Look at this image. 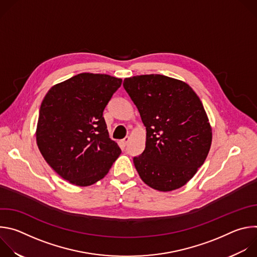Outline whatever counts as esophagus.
<instances>
[{
  "mask_svg": "<svg viewBox=\"0 0 257 257\" xmlns=\"http://www.w3.org/2000/svg\"><path fill=\"white\" fill-rule=\"evenodd\" d=\"M129 140H130V138L128 137V136H126L122 141H121V143L124 145V146H126L127 144H128V142H129Z\"/></svg>",
  "mask_w": 257,
  "mask_h": 257,
  "instance_id": "esophagus-1",
  "label": "esophagus"
}]
</instances>
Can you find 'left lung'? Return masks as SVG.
I'll return each instance as SVG.
<instances>
[{
	"mask_svg": "<svg viewBox=\"0 0 257 257\" xmlns=\"http://www.w3.org/2000/svg\"><path fill=\"white\" fill-rule=\"evenodd\" d=\"M123 86L146 128L145 150L133 158L141 180L164 192L184 186L211 144L201 100L187 83L160 74L125 78Z\"/></svg>",
	"mask_w": 257,
	"mask_h": 257,
	"instance_id": "obj_1",
	"label": "left lung"
}]
</instances>
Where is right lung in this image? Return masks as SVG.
<instances>
[{
    "instance_id": "1",
    "label": "right lung",
    "mask_w": 257,
    "mask_h": 257,
    "mask_svg": "<svg viewBox=\"0 0 257 257\" xmlns=\"http://www.w3.org/2000/svg\"><path fill=\"white\" fill-rule=\"evenodd\" d=\"M121 84V78L80 73L54 85L46 94L36 143L50 167L71 184H94L120 156L102 113Z\"/></svg>"
}]
</instances>
